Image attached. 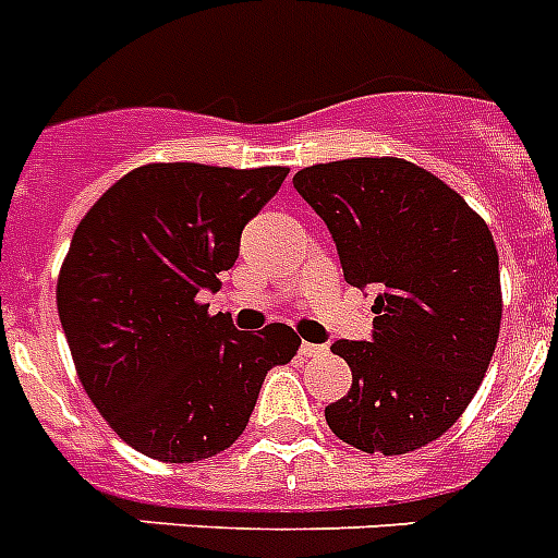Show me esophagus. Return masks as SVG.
<instances>
[{
  "mask_svg": "<svg viewBox=\"0 0 558 558\" xmlns=\"http://www.w3.org/2000/svg\"><path fill=\"white\" fill-rule=\"evenodd\" d=\"M299 352H302L304 359H316V355H322V352H325V347H322V344H311V341H302Z\"/></svg>",
  "mask_w": 558,
  "mask_h": 558,
  "instance_id": "obj_1",
  "label": "esophagus"
}]
</instances>
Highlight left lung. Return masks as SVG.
<instances>
[{
    "label": "left lung",
    "instance_id": "1",
    "mask_svg": "<svg viewBox=\"0 0 558 558\" xmlns=\"http://www.w3.org/2000/svg\"><path fill=\"white\" fill-rule=\"evenodd\" d=\"M330 228L344 279L373 288V338L330 347L352 387L325 409L332 435L366 454H407L457 423L492 364L502 322L499 256L477 211L401 157L296 171Z\"/></svg>",
    "mask_w": 558,
    "mask_h": 558
}]
</instances>
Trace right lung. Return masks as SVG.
Segmentation results:
<instances>
[{
	"mask_svg": "<svg viewBox=\"0 0 558 558\" xmlns=\"http://www.w3.org/2000/svg\"><path fill=\"white\" fill-rule=\"evenodd\" d=\"M284 178V166L149 163L75 228L56 288L61 327L89 401L141 454L194 463L226 451L268 369L296 355L288 325L233 330L199 302Z\"/></svg>",
	"mask_w": 558,
	"mask_h": 558,
	"instance_id": "1",
	"label": "right lung"
}]
</instances>
